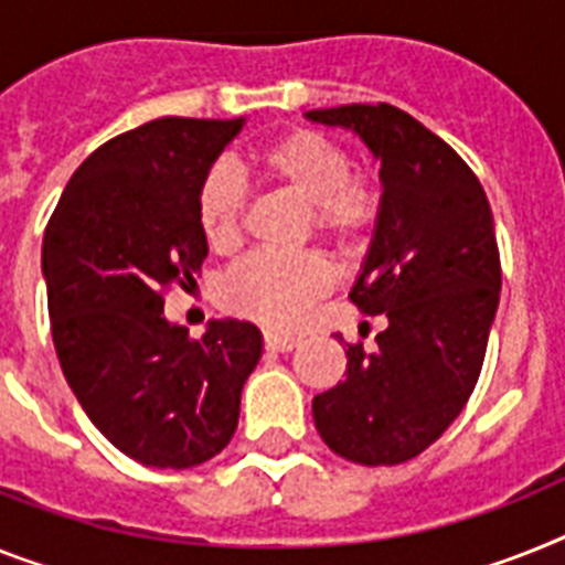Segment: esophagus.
<instances>
[{"label": "esophagus", "mask_w": 565, "mask_h": 565, "mask_svg": "<svg viewBox=\"0 0 565 565\" xmlns=\"http://www.w3.org/2000/svg\"><path fill=\"white\" fill-rule=\"evenodd\" d=\"M298 335H284V333H273V330H267L264 333V348L273 350V353H290L292 348H298Z\"/></svg>", "instance_id": "obj_1"}]
</instances>
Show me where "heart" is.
<instances>
[{
  "label": "heart",
  "instance_id": "b5f03b06",
  "mask_svg": "<svg viewBox=\"0 0 565 565\" xmlns=\"http://www.w3.org/2000/svg\"><path fill=\"white\" fill-rule=\"evenodd\" d=\"M267 183L307 203L310 230L335 249H353L373 230L382 194L367 174L350 169V154L333 137L316 129H292L260 146L253 158ZM194 217L212 253L226 255L241 244L244 186L226 166L203 174ZM330 287V269L316 253L253 255L226 275L221 298L235 316L287 330Z\"/></svg>",
  "mask_w": 565,
  "mask_h": 565
}]
</instances>
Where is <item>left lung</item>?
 I'll return each mask as SVG.
<instances>
[{"instance_id": "obj_1", "label": "left lung", "mask_w": 565, "mask_h": 565, "mask_svg": "<svg viewBox=\"0 0 565 565\" xmlns=\"http://www.w3.org/2000/svg\"><path fill=\"white\" fill-rule=\"evenodd\" d=\"M307 117L353 129L382 160L376 235L350 301L387 319L373 353L348 344L344 382L312 399V419L339 457L399 466L448 430L480 379L502 284L494 217L471 166L402 108Z\"/></svg>"}]
</instances>
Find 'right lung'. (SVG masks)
Listing matches in <instances>:
<instances>
[{
  "mask_svg": "<svg viewBox=\"0 0 565 565\" xmlns=\"http://www.w3.org/2000/svg\"><path fill=\"white\" fill-rule=\"evenodd\" d=\"M241 126L244 117H160L111 137L68 180L42 241L71 391L114 448L151 468L224 451L260 359L249 321H212L192 339L163 319L166 292L194 284L210 255L194 198Z\"/></svg>",
  "mask_w": 565,
  "mask_h": 565,
  "instance_id": "add662e5",
  "label": "right lung"
}]
</instances>
